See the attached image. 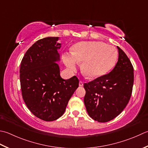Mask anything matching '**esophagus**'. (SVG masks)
Returning <instances> with one entry per match:
<instances>
[{"instance_id":"esophagus-1","label":"esophagus","mask_w":148,"mask_h":148,"mask_svg":"<svg viewBox=\"0 0 148 148\" xmlns=\"http://www.w3.org/2000/svg\"><path fill=\"white\" fill-rule=\"evenodd\" d=\"M79 86H83V82H79Z\"/></svg>"}]
</instances>
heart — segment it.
Here are the masks:
<instances>
[{"label": "heart", "mask_w": 148, "mask_h": 148, "mask_svg": "<svg viewBox=\"0 0 148 148\" xmlns=\"http://www.w3.org/2000/svg\"><path fill=\"white\" fill-rule=\"evenodd\" d=\"M117 59L116 49L101 42H82L72 47V54L63 55L69 70H76L77 62L82 63V70L88 79H95L106 74L114 67Z\"/></svg>", "instance_id": "heart-1"}]
</instances>
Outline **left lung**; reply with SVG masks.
Instances as JSON below:
<instances>
[{
  "mask_svg": "<svg viewBox=\"0 0 148 148\" xmlns=\"http://www.w3.org/2000/svg\"><path fill=\"white\" fill-rule=\"evenodd\" d=\"M119 58L110 73L84 84V103L89 116L99 123L114 119L125 108L131 97L134 67L125 53L117 47Z\"/></svg>",
  "mask_w": 148,
  "mask_h": 148,
  "instance_id": "left-lung-1",
  "label": "left lung"
}]
</instances>
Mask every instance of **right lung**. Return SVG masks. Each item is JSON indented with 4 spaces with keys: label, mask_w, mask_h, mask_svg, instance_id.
Here are the masks:
<instances>
[{
    "label": "right lung",
    "mask_w": 148,
    "mask_h": 148,
    "mask_svg": "<svg viewBox=\"0 0 148 148\" xmlns=\"http://www.w3.org/2000/svg\"><path fill=\"white\" fill-rule=\"evenodd\" d=\"M59 37L38 40L26 52L20 64L22 97L32 114L45 121L56 120L64 114L72 94L79 86L73 76H60Z\"/></svg>",
    "instance_id": "add662e5"
}]
</instances>
